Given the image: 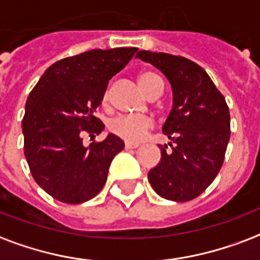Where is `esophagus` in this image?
<instances>
[{
  "label": "esophagus",
  "instance_id": "esophagus-1",
  "mask_svg": "<svg viewBox=\"0 0 260 260\" xmlns=\"http://www.w3.org/2000/svg\"><path fill=\"white\" fill-rule=\"evenodd\" d=\"M124 147H125L126 150H129V148H138V147H139V144H136V143H129V142H126L125 146H124Z\"/></svg>",
  "mask_w": 260,
  "mask_h": 260
}]
</instances>
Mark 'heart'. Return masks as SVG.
<instances>
[{"label": "heart", "mask_w": 260, "mask_h": 260, "mask_svg": "<svg viewBox=\"0 0 260 260\" xmlns=\"http://www.w3.org/2000/svg\"><path fill=\"white\" fill-rule=\"evenodd\" d=\"M138 83L140 88L151 96L158 90H162L161 77L151 71H144L138 76ZM109 91H105L102 96V104L108 105ZM154 122L148 117H134V116H120L114 118L109 124V131L113 135L121 138L129 143H138L143 140L144 136L152 129Z\"/></svg>", "instance_id": "1"}]
</instances>
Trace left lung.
Masks as SVG:
<instances>
[{
	"label": "left lung",
	"mask_w": 260,
	"mask_h": 260,
	"mask_svg": "<svg viewBox=\"0 0 260 260\" xmlns=\"http://www.w3.org/2000/svg\"><path fill=\"white\" fill-rule=\"evenodd\" d=\"M136 57L159 69L173 90V109L162 128L172 150L159 146L161 162L148 172V181L165 199L192 201L213 183L225 159L231 139L226 101L191 59L147 50Z\"/></svg>",
	"instance_id": "obj_1"
}]
</instances>
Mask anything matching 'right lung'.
Listing matches in <instances>:
<instances>
[{
	"label": "right lung",
	"instance_id": "right-lung-1",
	"mask_svg": "<svg viewBox=\"0 0 260 260\" xmlns=\"http://www.w3.org/2000/svg\"><path fill=\"white\" fill-rule=\"evenodd\" d=\"M136 51L138 47L95 49L59 59L29 92L23 118L24 155L34 180L57 201L79 205L104 188L124 142L109 134L86 147L82 136L104 131L95 110L109 80Z\"/></svg>",
	"mask_w": 260,
	"mask_h": 260
}]
</instances>
